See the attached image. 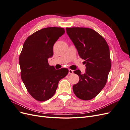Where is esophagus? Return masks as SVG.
<instances>
[{"instance_id":"1","label":"esophagus","mask_w":130,"mask_h":130,"mask_svg":"<svg viewBox=\"0 0 130 130\" xmlns=\"http://www.w3.org/2000/svg\"><path fill=\"white\" fill-rule=\"evenodd\" d=\"M73 70L72 69H69V74H73Z\"/></svg>"}]
</instances>
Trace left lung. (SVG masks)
Instances as JSON below:
<instances>
[{
	"label": "left lung",
	"mask_w": 130,
	"mask_h": 130,
	"mask_svg": "<svg viewBox=\"0 0 130 130\" xmlns=\"http://www.w3.org/2000/svg\"><path fill=\"white\" fill-rule=\"evenodd\" d=\"M66 31L77 50L80 57L85 60L86 69L74 71L79 81L73 87L75 95L80 99H93L103 89L111 68L109 47L105 38L96 31L86 27H67Z\"/></svg>",
	"instance_id": "1"
}]
</instances>
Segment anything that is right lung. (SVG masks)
<instances>
[{"instance_id": "obj_1", "label": "right lung", "mask_w": 130, "mask_h": 130, "mask_svg": "<svg viewBox=\"0 0 130 130\" xmlns=\"http://www.w3.org/2000/svg\"><path fill=\"white\" fill-rule=\"evenodd\" d=\"M65 32L62 27H49L26 38L19 57L21 78L35 99L44 101L56 92L58 82L68 74L67 68L55 69L48 58L53 55L55 43Z\"/></svg>"}]
</instances>
